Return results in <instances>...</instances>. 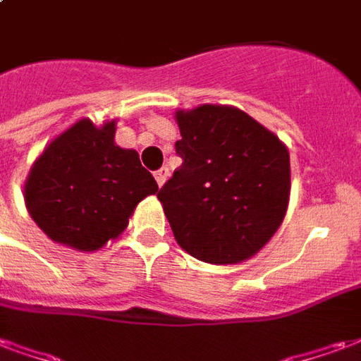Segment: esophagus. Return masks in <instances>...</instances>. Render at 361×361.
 <instances>
[{
  "mask_svg": "<svg viewBox=\"0 0 361 361\" xmlns=\"http://www.w3.org/2000/svg\"><path fill=\"white\" fill-rule=\"evenodd\" d=\"M168 176H170V170H168V168H160V170L154 172V180H157L158 188H162V185H164V181Z\"/></svg>",
  "mask_w": 361,
  "mask_h": 361,
  "instance_id": "34e87169",
  "label": "esophagus"
}]
</instances>
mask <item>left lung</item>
Segmentation results:
<instances>
[{"instance_id":"obj_1","label":"left lung","mask_w":361,"mask_h":361,"mask_svg":"<svg viewBox=\"0 0 361 361\" xmlns=\"http://www.w3.org/2000/svg\"><path fill=\"white\" fill-rule=\"evenodd\" d=\"M181 166L158 201L176 242L199 261L235 265L253 257L284 220L290 154L245 111L203 104L178 110Z\"/></svg>"}]
</instances>
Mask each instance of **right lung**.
<instances>
[{
  "label": "right lung",
  "mask_w": 361,
  "mask_h": 361,
  "mask_svg": "<svg viewBox=\"0 0 361 361\" xmlns=\"http://www.w3.org/2000/svg\"><path fill=\"white\" fill-rule=\"evenodd\" d=\"M116 121L79 119L44 149L28 172V214L50 240L96 251L116 240L135 207L158 185L137 150L114 142Z\"/></svg>",
  "instance_id": "1"
}]
</instances>
